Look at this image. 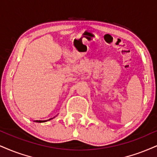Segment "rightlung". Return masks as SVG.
<instances>
[{
	"mask_svg": "<svg viewBox=\"0 0 157 157\" xmlns=\"http://www.w3.org/2000/svg\"><path fill=\"white\" fill-rule=\"evenodd\" d=\"M36 121V122H38V123H42V122H45V121H38V120H36V121Z\"/></svg>",
	"mask_w": 157,
	"mask_h": 157,
	"instance_id": "obj_1",
	"label": "right lung"
}]
</instances>
